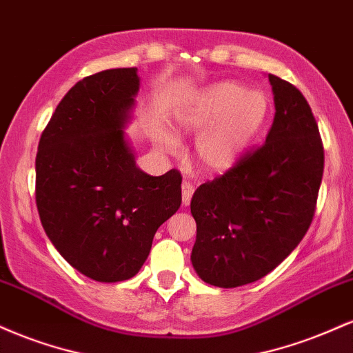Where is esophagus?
I'll return each mask as SVG.
<instances>
[{"instance_id": "obj_1", "label": "esophagus", "mask_w": 353, "mask_h": 353, "mask_svg": "<svg viewBox=\"0 0 353 353\" xmlns=\"http://www.w3.org/2000/svg\"><path fill=\"white\" fill-rule=\"evenodd\" d=\"M181 189H182V204L189 205L190 199H192V194H194V185L190 184V182L185 181V182H182Z\"/></svg>"}]
</instances>
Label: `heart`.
Instances as JSON below:
<instances>
[{
  "mask_svg": "<svg viewBox=\"0 0 353 353\" xmlns=\"http://www.w3.org/2000/svg\"><path fill=\"white\" fill-rule=\"evenodd\" d=\"M269 109V98L262 91L222 81L182 96L174 104L171 123L179 136H199L196 157L205 171L224 172L261 134ZM156 141L165 152L179 151V141L168 132H156Z\"/></svg>",
  "mask_w": 353,
  "mask_h": 353,
  "instance_id": "1",
  "label": "heart"
}]
</instances>
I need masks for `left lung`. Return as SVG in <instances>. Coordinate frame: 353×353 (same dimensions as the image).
I'll return each mask as SVG.
<instances>
[{
  "label": "left lung",
  "mask_w": 353,
  "mask_h": 353,
  "mask_svg": "<svg viewBox=\"0 0 353 353\" xmlns=\"http://www.w3.org/2000/svg\"><path fill=\"white\" fill-rule=\"evenodd\" d=\"M275 116L265 143L190 201L197 236L190 261L204 282L224 289L262 279L310 228L323 174L312 109L294 84L269 74Z\"/></svg>",
  "instance_id": "1"
}]
</instances>
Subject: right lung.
Listing matches in <instances>:
<instances>
[{
  "mask_svg": "<svg viewBox=\"0 0 353 353\" xmlns=\"http://www.w3.org/2000/svg\"><path fill=\"white\" fill-rule=\"evenodd\" d=\"M137 91V68L81 79L52 112L36 154L44 232L76 270L98 282L134 277L156 230L181 208V172H143L125 139Z\"/></svg>",
  "mask_w": 353,
  "mask_h": 353,
  "instance_id": "right-lung-1",
  "label": "right lung"
}]
</instances>
